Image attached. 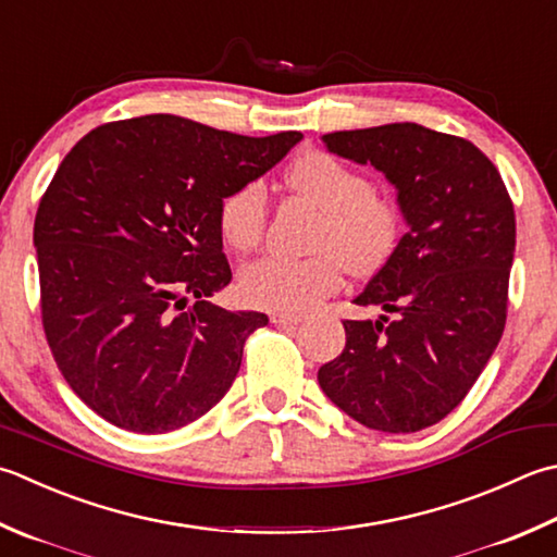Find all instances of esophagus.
<instances>
[{
    "instance_id": "1",
    "label": "esophagus",
    "mask_w": 557,
    "mask_h": 557,
    "mask_svg": "<svg viewBox=\"0 0 557 557\" xmlns=\"http://www.w3.org/2000/svg\"><path fill=\"white\" fill-rule=\"evenodd\" d=\"M270 321L275 325H299L304 319L297 313H272Z\"/></svg>"
}]
</instances>
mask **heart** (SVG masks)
<instances>
[{"label":"heart","instance_id":"b5f03b06","mask_svg":"<svg viewBox=\"0 0 557 557\" xmlns=\"http://www.w3.org/2000/svg\"><path fill=\"white\" fill-rule=\"evenodd\" d=\"M285 181L299 198L323 210L311 244L315 256L253 260L238 272V294L250 307L299 313L341 289L345 268L359 277L384 268L400 244L403 212L396 200L374 193L367 173L321 149L301 151L287 166ZM216 222L234 250H253L268 224L265 185L248 181L226 193Z\"/></svg>","mask_w":557,"mask_h":557}]
</instances>
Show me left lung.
Here are the masks:
<instances>
[{
	"mask_svg": "<svg viewBox=\"0 0 557 557\" xmlns=\"http://www.w3.org/2000/svg\"><path fill=\"white\" fill-rule=\"evenodd\" d=\"M323 141L384 173L408 232L355 297L384 313L343 321L345 350L319 369V384L369 430L420 432L459 406L503 337L515 205L495 163L463 137L391 123Z\"/></svg>",
	"mask_w": 557,
	"mask_h": 557,
	"instance_id": "1",
	"label": "left lung"
}]
</instances>
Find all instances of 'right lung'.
Returning a JSON list of instances; mask_svg holds the SVG:
<instances>
[{
    "label": "right lung",
    "instance_id": "add662e5",
    "mask_svg": "<svg viewBox=\"0 0 557 557\" xmlns=\"http://www.w3.org/2000/svg\"><path fill=\"white\" fill-rule=\"evenodd\" d=\"M299 139L141 115L91 129L62 159L33 224L42 329L96 416L161 434L232 388L268 315L207 301L232 282L216 212Z\"/></svg>",
    "mask_w": 557,
    "mask_h": 557
}]
</instances>
